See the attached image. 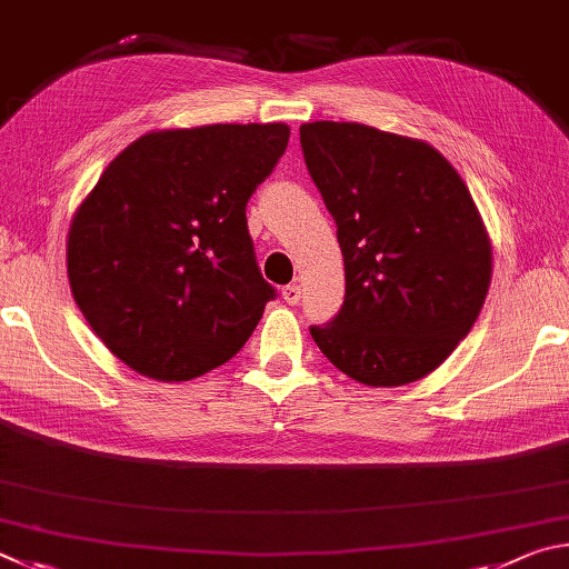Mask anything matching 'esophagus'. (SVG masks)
Wrapping results in <instances>:
<instances>
[{"mask_svg": "<svg viewBox=\"0 0 569 569\" xmlns=\"http://www.w3.org/2000/svg\"><path fill=\"white\" fill-rule=\"evenodd\" d=\"M300 297H302L300 284H287V287H282V300H284V302L297 305V302H300Z\"/></svg>", "mask_w": 569, "mask_h": 569, "instance_id": "obj_1", "label": "esophagus"}]
</instances>
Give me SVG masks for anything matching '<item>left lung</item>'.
Instances as JSON below:
<instances>
[{"label":"left lung","instance_id":"obj_1","mask_svg":"<svg viewBox=\"0 0 569 569\" xmlns=\"http://www.w3.org/2000/svg\"><path fill=\"white\" fill-rule=\"evenodd\" d=\"M300 142L337 224L345 305L312 340L337 370L400 387L437 370L485 305L492 244L470 189L422 139L307 122Z\"/></svg>","mask_w":569,"mask_h":569}]
</instances>
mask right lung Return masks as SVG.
Wrapping results in <instances>:
<instances>
[{
  "mask_svg": "<svg viewBox=\"0 0 569 569\" xmlns=\"http://www.w3.org/2000/svg\"><path fill=\"white\" fill-rule=\"evenodd\" d=\"M287 142L282 122L159 129L109 162L69 224L67 274L117 360L187 382L242 350L274 297L244 209Z\"/></svg>",
  "mask_w": 569,
  "mask_h": 569,
  "instance_id": "right-lung-1",
  "label": "right lung"
}]
</instances>
